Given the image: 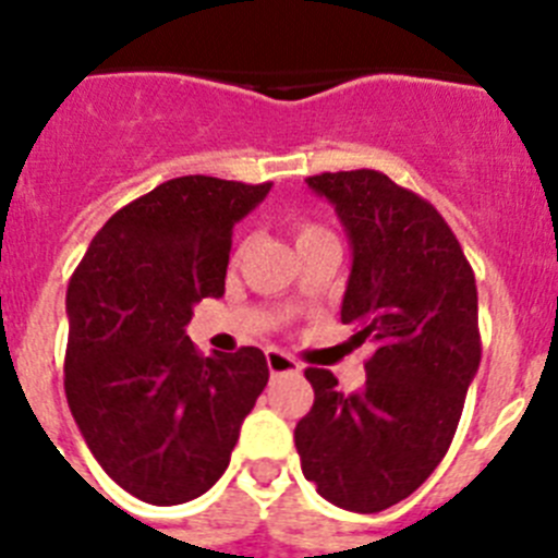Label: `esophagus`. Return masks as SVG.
I'll list each match as a JSON object with an SVG mask.
<instances>
[{
  "mask_svg": "<svg viewBox=\"0 0 558 558\" xmlns=\"http://www.w3.org/2000/svg\"><path fill=\"white\" fill-rule=\"evenodd\" d=\"M268 368H270V374H274V377H279V374H299V372H302V363H299L295 357H290V354L270 349V352H268Z\"/></svg>",
  "mask_w": 558,
  "mask_h": 558,
  "instance_id": "esophagus-1",
  "label": "esophagus"
}]
</instances>
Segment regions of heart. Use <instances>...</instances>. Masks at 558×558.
Returning a JSON list of instances; mask_svg holds the SVG:
<instances>
[{"mask_svg":"<svg viewBox=\"0 0 558 558\" xmlns=\"http://www.w3.org/2000/svg\"><path fill=\"white\" fill-rule=\"evenodd\" d=\"M329 231L318 223H310V220H302L295 223V243H307V240H315V236H327Z\"/></svg>","mask_w":558,"mask_h":558,"instance_id":"b5f03b06","label":"heart"}]
</instances>
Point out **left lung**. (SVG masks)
Listing matches in <instances>:
<instances>
[{
  "label": "left lung",
  "instance_id": "left-lung-1",
  "mask_svg": "<svg viewBox=\"0 0 558 558\" xmlns=\"http://www.w3.org/2000/svg\"><path fill=\"white\" fill-rule=\"evenodd\" d=\"M352 243L340 322L372 340L366 386L343 393L307 368L315 399L295 425L302 472L324 500L374 514L433 475L481 366L477 288L447 220L386 172L310 175Z\"/></svg>",
  "mask_w": 558,
  "mask_h": 558
}]
</instances>
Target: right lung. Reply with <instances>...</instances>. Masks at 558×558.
Listing matches in <instances>:
<instances>
[{"label":"right lung","instance_id":"add662e5","mask_svg":"<svg viewBox=\"0 0 558 558\" xmlns=\"http://www.w3.org/2000/svg\"><path fill=\"white\" fill-rule=\"evenodd\" d=\"M268 184L181 175L113 211L69 279L63 388L92 456L153 506L211 489L268 386L256 347L201 354L192 304L223 295L231 231Z\"/></svg>","mask_w":558,"mask_h":558}]
</instances>
